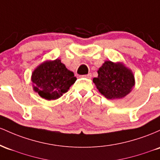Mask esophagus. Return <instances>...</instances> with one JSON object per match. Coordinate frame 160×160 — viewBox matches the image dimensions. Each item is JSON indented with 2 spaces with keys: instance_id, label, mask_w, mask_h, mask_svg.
<instances>
[{
  "instance_id": "34e87169",
  "label": "esophagus",
  "mask_w": 160,
  "mask_h": 160,
  "mask_svg": "<svg viewBox=\"0 0 160 160\" xmlns=\"http://www.w3.org/2000/svg\"><path fill=\"white\" fill-rule=\"evenodd\" d=\"M83 76L85 77V78H91L92 75H91V73H88V75H83Z\"/></svg>"
}]
</instances>
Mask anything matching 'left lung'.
<instances>
[{"instance_id": "left-lung-1", "label": "left lung", "mask_w": 160, "mask_h": 160, "mask_svg": "<svg viewBox=\"0 0 160 160\" xmlns=\"http://www.w3.org/2000/svg\"><path fill=\"white\" fill-rule=\"evenodd\" d=\"M93 82L99 92L109 100L121 99L128 95L135 85L132 69L122 62L105 61L98 70Z\"/></svg>"}]
</instances>
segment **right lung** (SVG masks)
Returning a JSON list of instances; mask_svg holds the SVG:
<instances>
[{
    "label": "right lung",
    "mask_w": 160,
    "mask_h": 160,
    "mask_svg": "<svg viewBox=\"0 0 160 160\" xmlns=\"http://www.w3.org/2000/svg\"><path fill=\"white\" fill-rule=\"evenodd\" d=\"M76 79L74 73L59 59L41 62L34 69L31 77L33 91L48 100L60 98Z\"/></svg>",
    "instance_id": "obj_1"
}]
</instances>
